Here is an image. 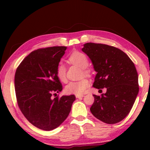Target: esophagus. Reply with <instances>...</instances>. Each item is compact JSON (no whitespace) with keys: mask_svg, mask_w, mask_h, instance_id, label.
<instances>
[{"mask_svg":"<svg viewBox=\"0 0 150 150\" xmlns=\"http://www.w3.org/2000/svg\"><path fill=\"white\" fill-rule=\"evenodd\" d=\"M84 96L83 95H76V98H82Z\"/></svg>","mask_w":150,"mask_h":150,"instance_id":"34e87169","label":"esophagus"}]
</instances>
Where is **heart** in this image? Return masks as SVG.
<instances>
[{
    "mask_svg": "<svg viewBox=\"0 0 150 150\" xmlns=\"http://www.w3.org/2000/svg\"><path fill=\"white\" fill-rule=\"evenodd\" d=\"M69 61L73 64L77 65L81 68L85 69L88 66L89 61L87 56L81 52H74L69 57ZM85 73L88 74L89 71L85 69ZM56 73L57 77L61 82H66V66L65 63L60 62L57 65ZM89 83L88 80L83 79L77 81H71L65 86V91L67 94H74V95H83L86 89L89 87Z\"/></svg>",
    "mask_w": 150,
    "mask_h": 150,
    "instance_id": "obj_1",
    "label": "heart"
}]
</instances>
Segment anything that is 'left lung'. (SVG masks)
<instances>
[{"instance_id": "obj_1", "label": "left lung", "mask_w": 150, "mask_h": 150, "mask_svg": "<svg viewBox=\"0 0 150 150\" xmlns=\"http://www.w3.org/2000/svg\"><path fill=\"white\" fill-rule=\"evenodd\" d=\"M82 51L89 57L97 72L93 86L106 88L101 96L93 95L91 113L106 124L124 120L132 108L139 93L138 74L126 53L106 44L87 43Z\"/></svg>"}]
</instances>
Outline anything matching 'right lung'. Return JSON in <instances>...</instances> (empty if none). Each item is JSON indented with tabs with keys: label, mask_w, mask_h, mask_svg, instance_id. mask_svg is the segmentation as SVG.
<instances>
[{
	"label": "right lung",
	"mask_w": 150,
	"mask_h": 150,
	"mask_svg": "<svg viewBox=\"0 0 150 150\" xmlns=\"http://www.w3.org/2000/svg\"><path fill=\"white\" fill-rule=\"evenodd\" d=\"M67 47L38 49L24 59L15 74L14 85L18 104L30 124L50 131L59 127L70 112L74 95L52 98L62 91L57 67Z\"/></svg>",
	"instance_id": "right-lung-1"
}]
</instances>
